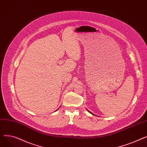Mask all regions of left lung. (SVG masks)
<instances>
[{
    "instance_id": "obj_1",
    "label": "left lung",
    "mask_w": 147,
    "mask_h": 147,
    "mask_svg": "<svg viewBox=\"0 0 147 147\" xmlns=\"http://www.w3.org/2000/svg\"><path fill=\"white\" fill-rule=\"evenodd\" d=\"M89 111V113H91V114H93V115H94V114H93V113H91V112H90V111Z\"/></svg>"
}]
</instances>
